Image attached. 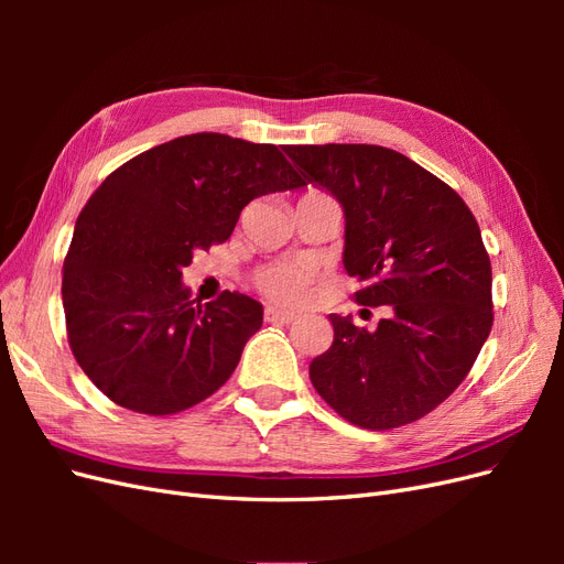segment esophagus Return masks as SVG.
Instances as JSON below:
<instances>
[{"instance_id": "1", "label": "esophagus", "mask_w": 564, "mask_h": 564, "mask_svg": "<svg viewBox=\"0 0 564 564\" xmlns=\"http://www.w3.org/2000/svg\"><path fill=\"white\" fill-rule=\"evenodd\" d=\"M265 319L272 324H292L296 319V315L286 313V311H278V308H265Z\"/></svg>"}]
</instances>
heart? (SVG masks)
Listing matches in <instances>:
<instances>
[{
    "label": "heart",
    "instance_id": "b5f03b06",
    "mask_svg": "<svg viewBox=\"0 0 564 564\" xmlns=\"http://www.w3.org/2000/svg\"><path fill=\"white\" fill-rule=\"evenodd\" d=\"M256 284H259V289L270 301L282 305H296L308 296L311 268L301 261L270 263L259 270Z\"/></svg>",
    "mask_w": 564,
    "mask_h": 564
}]
</instances>
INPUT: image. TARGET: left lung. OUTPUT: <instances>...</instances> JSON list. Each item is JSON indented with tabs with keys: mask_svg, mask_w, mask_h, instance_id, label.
Wrapping results in <instances>:
<instances>
[{
	"mask_svg": "<svg viewBox=\"0 0 564 564\" xmlns=\"http://www.w3.org/2000/svg\"><path fill=\"white\" fill-rule=\"evenodd\" d=\"M303 178L344 209L355 301L379 327L329 315L334 344L311 362L332 409L369 431L425 416L466 379L491 332V265L480 226L447 183L381 145H286Z\"/></svg>",
	"mask_w": 564,
	"mask_h": 564,
	"instance_id": "8db88e82",
	"label": "left lung"
}]
</instances>
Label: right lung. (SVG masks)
<instances>
[{
  "label": "right lung",
  "instance_id": "1",
  "mask_svg": "<svg viewBox=\"0 0 564 564\" xmlns=\"http://www.w3.org/2000/svg\"><path fill=\"white\" fill-rule=\"evenodd\" d=\"M303 185L278 145L214 131L150 148L100 183L65 256L63 308L75 360L104 395L164 416L230 379L263 305L237 292L202 305L183 268L226 242L251 199Z\"/></svg>",
  "mask_w": 564,
  "mask_h": 564
}]
</instances>
